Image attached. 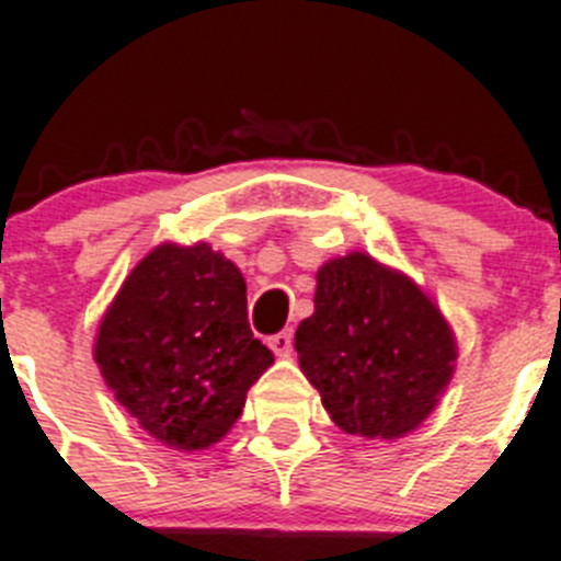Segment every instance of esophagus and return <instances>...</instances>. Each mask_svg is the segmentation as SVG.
<instances>
[{"instance_id":"obj_1","label":"esophagus","mask_w":561,"mask_h":561,"mask_svg":"<svg viewBox=\"0 0 561 561\" xmlns=\"http://www.w3.org/2000/svg\"><path fill=\"white\" fill-rule=\"evenodd\" d=\"M291 342H295V336H291L289 328H286V331H280V333H275V336H270V347L277 353V356H289Z\"/></svg>"}]
</instances>
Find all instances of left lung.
Masks as SVG:
<instances>
[{
	"label": "left lung",
	"instance_id": "8db88e82",
	"mask_svg": "<svg viewBox=\"0 0 561 561\" xmlns=\"http://www.w3.org/2000/svg\"><path fill=\"white\" fill-rule=\"evenodd\" d=\"M295 351L333 423L364 439L420 428L459 358L439 306L362 250L317 270L314 314L297 325Z\"/></svg>",
	"mask_w": 561,
	"mask_h": 561
}]
</instances>
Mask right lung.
<instances>
[{
	"label": "right lung",
	"mask_w": 561,
	"mask_h": 561,
	"mask_svg": "<svg viewBox=\"0 0 561 561\" xmlns=\"http://www.w3.org/2000/svg\"><path fill=\"white\" fill-rule=\"evenodd\" d=\"M94 362L147 434L192 454L233 428L275 356L250 331L239 266L205 241H161L105 308Z\"/></svg>",
	"instance_id": "1"
}]
</instances>
